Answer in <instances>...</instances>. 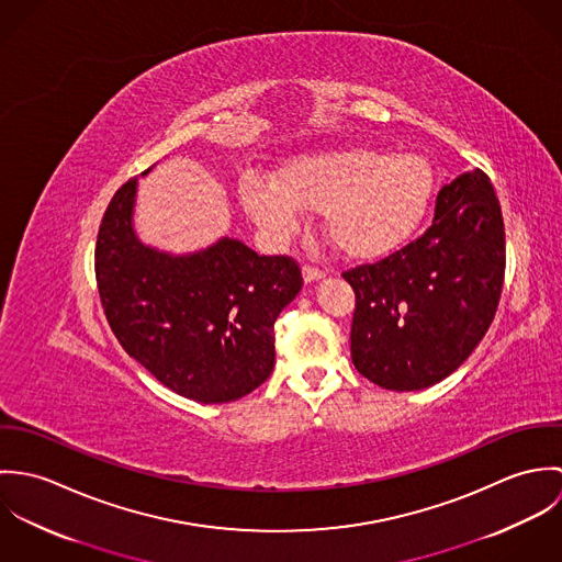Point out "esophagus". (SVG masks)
<instances>
[{
  "label": "esophagus",
  "mask_w": 562,
  "mask_h": 562,
  "mask_svg": "<svg viewBox=\"0 0 562 562\" xmlns=\"http://www.w3.org/2000/svg\"><path fill=\"white\" fill-rule=\"evenodd\" d=\"M303 279H305V283H316L324 279V272L314 266H303Z\"/></svg>",
  "instance_id": "1"
}]
</instances>
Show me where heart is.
Instances as JSON below:
<instances>
[{
    "mask_svg": "<svg viewBox=\"0 0 562 562\" xmlns=\"http://www.w3.org/2000/svg\"><path fill=\"white\" fill-rule=\"evenodd\" d=\"M240 203L274 244L290 240L303 212H322L330 244L352 259L383 257L413 236L435 192V170L417 154L335 147L283 161L277 179L248 172Z\"/></svg>",
    "mask_w": 562,
    "mask_h": 562,
    "instance_id": "1",
    "label": "heart"
}]
</instances>
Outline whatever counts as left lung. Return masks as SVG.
Returning a JSON list of instances; mask_svg holds the SVG:
<instances>
[{"label": "left lung", "instance_id": "obj_1", "mask_svg": "<svg viewBox=\"0 0 562 562\" xmlns=\"http://www.w3.org/2000/svg\"><path fill=\"white\" fill-rule=\"evenodd\" d=\"M504 263L499 201L476 168L439 192L424 236L344 272L357 296L355 368L392 392H419L450 376L493 322Z\"/></svg>", "mask_w": 562, "mask_h": 562}]
</instances>
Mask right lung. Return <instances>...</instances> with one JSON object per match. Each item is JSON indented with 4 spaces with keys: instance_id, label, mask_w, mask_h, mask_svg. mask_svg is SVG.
<instances>
[{
    "instance_id": "obj_1",
    "label": "right lung",
    "mask_w": 562,
    "mask_h": 562,
    "mask_svg": "<svg viewBox=\"0 0 562 562\" xmlns=\"http://www.w3.org/2000/svg\"><path fill=\"white\" fill-rule=\"evenodd\" d=\"M136 196L138 179H130L97 236L105 318L125 352L175 394L238 401L274 368V321L301 292V268L229 236L190 252L145 244L134 227Z\"/></svg>"
}]
</instances>
